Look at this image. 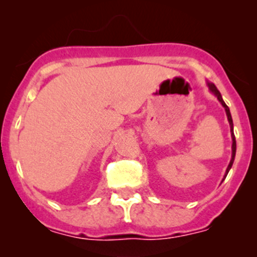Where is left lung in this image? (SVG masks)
I'll return each instance as SVG.
<instances>
[{
	"mask_svg": "<svg viewBox=\"0 0 257 257\" xmlns=\"http://www.w3.org/2000/svg\"><path fill=\"white\" fill-rule=\"evenodd\" d=\"M208 87H209L210 92H211L212 94H214L215 97H216L217 99H219V102L221 103L222 107L225 108V112H226V115H227V120H229V124H230V132H231V138H232V145H231L232 154H231V160H230L229 165H227L226 173H225V178H226L227 173H229V170L231 169L232 163H234L235 154H236V141H235V136H234V124H232V118H231V114H230V109H229V107H227V105L225 104L224 100H222V97H221V94H220L219 90H217V88L215 87V84H212V83H209V82H208Z\"/></svg>",
	"mask_w": 257,
	"mask_h": 257,
	"instance_id": "left-lung-1",
	"label": "left lung"
}]
</instances>
